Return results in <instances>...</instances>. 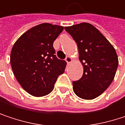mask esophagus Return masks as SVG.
Wrapping results in <instances>:
<instances>
[{
	"label": "esophagus",
	"instance_id": "34e87169",
	"mask_svg": "<svg viewBox=\"0 0 125 125\" xmlns=\"http://www.w3.org/2000/svg\"><path fill=\"white\" fill-rule=\"evenodd\" d=\"M65 60H66V62H67V63H69L72 62V58H71L70 56H66V59H65Z\"/></svg>",
	"mask_w": 125,
	"mask_h": 125
}]
</instances>
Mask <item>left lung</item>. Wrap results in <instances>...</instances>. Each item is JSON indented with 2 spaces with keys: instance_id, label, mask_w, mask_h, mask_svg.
<instances>
[{
  "instance_id": "8db88e82",
  "label": "left lung",
  "mask_w": 125,
  "mask_h": 125,
  "mask_svg": "<svg viewBox=\"0 0 125 125\" xmlns=\"http://www.w3.org/2000/svg\"><path fill=\"white\" fill-rule=\"evenodd\" d=\"M64 30L77 42L83 77L73 81V90L80 98L92 100L102 94L112 83L117 67L115 49L94 26L80 23Z\"/></svg>"
}]
</instances>
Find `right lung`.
Instances as JSON below:
<instances>
[{
  "label": "right lung",
  "instance_id": "right-lung-1",
  "mask_svg": "<svg viewBox=\"0 0 125 125\" xmlns=\"http://www.w3.org/2000/svg\"><path fill=\"white\" fill-rule=\"evenodd\" d=\"M62 26L43 23L24 33L14 43L11 65L17 81L27 93L40 97L49 94L66 62L55 55L53 42Z\"/></svg>",
  "mask_w": 125,
  "mask_h": 125
}]
</instances>
